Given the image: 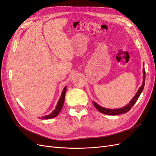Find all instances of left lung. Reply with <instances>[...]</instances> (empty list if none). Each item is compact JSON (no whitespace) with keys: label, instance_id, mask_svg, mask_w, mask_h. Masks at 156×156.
Wrapping results in <instances>:
<instances>
[{"label":"left lung","instance_id":"left-lung-1","mask_svg":"<svg viewBox=\"0 0 156 156\" xmlns=\"http://www.w3.org/2000/svg\"><path fill=\"white\" fill-rule=\"evenodd\" d=\"M143 74H144L143 75V82L142 86L139 88L138 91L136 92L135 96L130 101L129 104H127L125 107H122V108H115V109H110V108H106L104 107H102L99 105H98L97 103L94 101H93V105L97 108L98 111H100V112L103 113V114L107 115H118L123 114V113H126L127 112H128L131 109V107L134 105L136 100H137L138 98H139L141 92H142L143 90L144 84H145V69L144 68H143Z\"/></svg>","mask_w":156,"mask_h":156}]
</instances>
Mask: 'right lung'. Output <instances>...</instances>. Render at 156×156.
Returning a JSON list of instances; mask_svg holds the SVG:
<instances>
[{
  "instance_id": "add662e5",
  "label": "right lung",
  "mask_w": 156,
  "mask_h": 156,
  "mask_svg": "<svg viewBox=\"0 0 156 156\" xmlns=\"http://www.w3.org/2000/svg\"><path fill=\"white\" fill-rule=\"evenodd\" d=\"M66 89L67 87H65L64 90H62V94H61V96L59 99V100L58 101L57 105H56V107L55 108V109L52 112L51 114L48 115H46L45 116L41 117L42 119H53V118L56 117L57 116L59 112H60L61 109H62V107H63V105H64V100H65V94H66Z\"/></svg>"
}]
</instances>
